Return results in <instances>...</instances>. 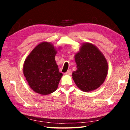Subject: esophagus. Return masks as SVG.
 I'll use <instances>...</instances> for the list:
<instances>
[{
	"instance_id": "esophagus-1",
	"label": "esophagus",
	"mask_w": 130,
	"mask_h": 130,
	"mask_svg": "<svg viewBox=\"0 0 130 130\" xmlns=\"http://www.w3.org/2000/svg\"><path fill=\"white\" fill-rule=\"evenodd\" d=\"M71 74H72V70L70 69L68 70V71L65 73V74H67V75H70Z\"/></svg>"
}]
</instances>
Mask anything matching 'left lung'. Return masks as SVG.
<instances>
[{
  "label": "left lung",
  "mask_w": 130,
  "mask_h": 130,
  "mask_svg": "<svg viewBox=\"0 0 130 130\" xmlns=\"http://www.w3.org/2000/svg\"><path fill=\"white\" fill-rule=\"evenodd\" d=\"M77 70L72 78L79 89L91 92L98 89L106 78L108 66L106 58L93 44L83 43L74 55Z\"/></svg>",
  "instance_id": "left-lung-1"
}]
</instances>
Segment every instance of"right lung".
I'll return each mask as SVG.
<instances>
[{
    "instance_id": "obj_1",
    "label": "right lung",
    "mask_w": 130,
    "mask_h": 130,
    "mask_svg": "<svg viewBox=\"0 0 130 130\" xmlns=\"http://www.w3.org/2000/svg\"><path fill=\"white\" fill-rule=\"evenodd\" d=\"M57 50L52 43L42 42L34 48L24 62L23 74L28 85L41 95L56 91L62 76L55 60Z\"/></svg>"
}]
</instances>
